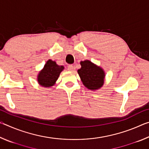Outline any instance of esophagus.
<instances>
[{"instance_id":"obj_1","label":"esophagus","mask_w":149,"mask_h":149,"mask_svg":"<svg viewBox=\"0 0 149 149\" xmlns=\"http://www.w3.org/2000/svg\"><path fill=\"white\" fill-rule=\"evenodd\" d=\"M68 70L69 71H73V70H74V65H72V64L68 65Z\"/></svg>"}]
</instances>
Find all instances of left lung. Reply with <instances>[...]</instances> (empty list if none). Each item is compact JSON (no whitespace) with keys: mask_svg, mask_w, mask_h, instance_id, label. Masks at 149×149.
I'll use <instances>...</instances> for the list:
<instances>
[{"mask_svg":"<svg viewBox=\"0 0 149 149\" xmlns=\"http://www.w3.org/2000/svg\"><path fill=\"white\" fill-rule=\"evenodd\" d=\"M81 68L78 70V74L83 84L87 89L96 90L104 84V72L102 68L89 61L85 60L80 62Z\"/></svg>","mask_w":149,"mask_h":149,"instance_id":"left-lung-1","label":"left lung"}]
</instances>
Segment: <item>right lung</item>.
Segmentation results:
<instances>
[{"mask_svg":"<svg viewBox=\"0 0 149 149\" xmlns=\"http://www.w3.org/2000/svg\"><path fill=\"white\" fill-rule=\"evenodd\" d=\"M63 69L64 66L57 65L54 61L49 60L38 75L39 84L45 87L52 86Z\"/></svg>","mask_w":149,"mask_h":149,"instance_id":"add662e5","label":"right lung"}]
</instances>
